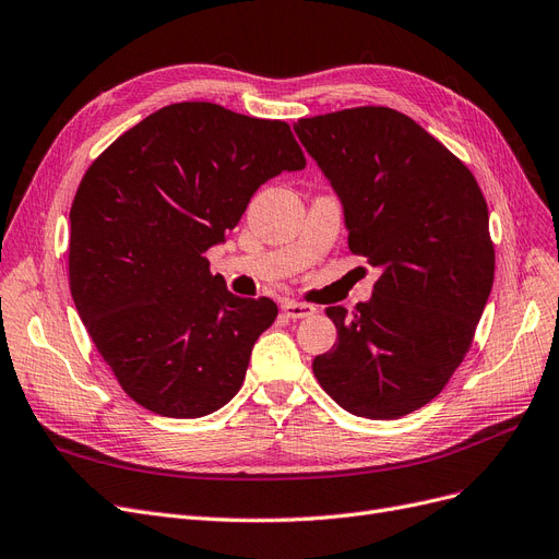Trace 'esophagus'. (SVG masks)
Returning <instances> with one entry per match:
<instances>
[{"instance_id": "34e87169", "label": "esophagus", "mask_w": 559, "mask_h": 559, "mask_svg": "<svg viewBox=\"0 0 559 559\" xmlns=\"http://www.w3.org/2000/svg\"><path fill=\"white\" fill-rule=\"evenodd\" d=\"M283 313L290 320H301V318H311L316 313V308L311 304L287 299V301H283Z\"/></svg>"}]
</instances>
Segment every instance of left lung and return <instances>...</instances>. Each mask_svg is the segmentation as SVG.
Listing matches in <instances>:
<instances>
[{"mask_svg":"<svg viewBox=\"0 0 559 559\" xmlns=\"http://www.w3.org/2000/svg\"><path fill=\"white\" fill-rule=\"evenodd\" d=\"M295 133L343 202L349 251L382 272L353 313L326 308L338 338L313 373L349 415L405 417L444 389L488 301L484 193L459 156L399 110L306 117Z\"/></svg>","mask_w":559,"mask_h":559,"instance_id":"1","label":"left lung"}]
</instances>
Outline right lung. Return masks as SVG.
Wrapping results in <instances>:
<instances>
[{
    "mask_svg": "<svg viewBox=\"0 0 559 559\" xmlns=\"http://www.w3.org/2000/svg\"><path fill=\"white\" fill-rule=\"evenodd\" d=\"M306 158L290 127L216 103H173L119 135L71 204L69 285L119 386L160 417L212 415L241 389L278 306L210 272L260 186Z\"/></svg>",
    "mask_w": 559,
    "mask_h": 559,
    "instance_id": "1",
    "label": "right lung"
}]
</instances>
